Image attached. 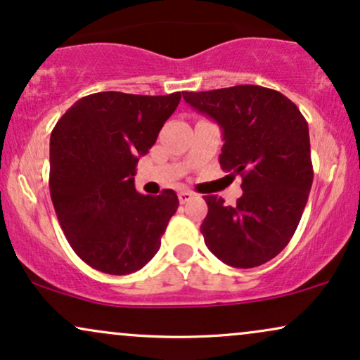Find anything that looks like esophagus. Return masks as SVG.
<instances>
[{"label":"esophagus","instance_id":"esophagus-1","mask_svg":"<svg viewBox=\"0 0 360 360\" xmlns=\"http://www.w3.org/2000/svg\"><path fill=\"white\" fill-rule=\"evenodd\" d=\"M177 198H179L181 203H188V201H191L194 198V193L193 191H179V194H177Z\"/></svg>","mask_w":360,"mask_h":360}]
</instances>
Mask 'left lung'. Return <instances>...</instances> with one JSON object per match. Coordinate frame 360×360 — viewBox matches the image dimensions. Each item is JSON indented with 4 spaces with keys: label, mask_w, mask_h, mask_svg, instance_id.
Instances as JSON below:
<instances>
[{
    "label": "left lung",
    "mask_w": 360,
    "mask_h": 360,
    "mask_svg": "<svg viewBox=\"0 0 360 360\" xmlns=\"http://www.w3.org/2000/svg\"><path fill=\"white\" fill-rule=\"evenodd\" d=\"M223 131L220 166L242 176L237 205L205 196L201 233L212 254L249 269L274 259L295 235L313 183L308 123L279 91L254 84L183 93Z\"/></svg>",
    "instance_id": "8db88e82"
}]
</instances>
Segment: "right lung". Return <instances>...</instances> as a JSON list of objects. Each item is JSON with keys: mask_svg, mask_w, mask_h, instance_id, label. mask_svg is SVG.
<instances>
[{"mask_svg": "<svg viewBox=\"0 0 360 360\" xmlns=\"http://www.w3.org/2000/svg\"><path fill=\"white\" fill-rule=\"evenodd\" d=\"M181 93L105 91L81 98L51 135V198L72 250L93 269L125 276L157 254L179 200L137 193L135 167L174 113Z\"/></svg>", "mask_w": 360, "mask_h": 360, "instance_id": "right-lung-1", "label": "right lung"}]
</instances>
